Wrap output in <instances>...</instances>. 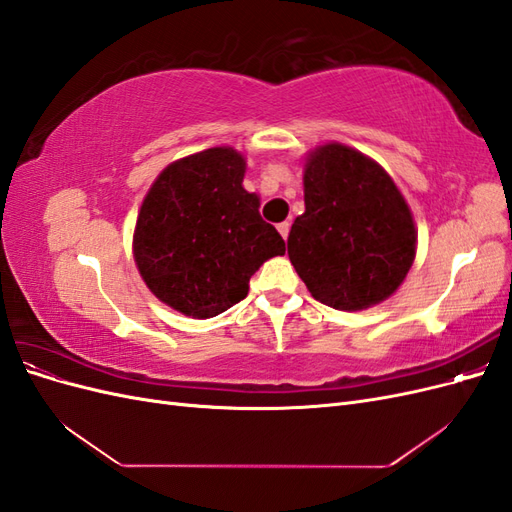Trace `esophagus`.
Masks as SVG:
<instances>
[{"label":"esophagus","instance_id":"obj_1","mask_svg":"<svg viewBox=\"0 0 512 512\" xmlns=\"http://www.w3.org/2000/svg\"><path fill=\"white\" fill-rule=\"evenodd\" d=\"M277 230H280V235H282L284 239H288V232H290V224H288V222H282V224H277Z\"/></svg>","mask_w":512,"mask_h":512}]
</instances>
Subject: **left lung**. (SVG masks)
<instances>
[{
  "mask_svg": "<svg viewBox=\"0 0 512 512\" xmlns=\"http://www.w3.org/2000/svg\"><path fill=\"white\" fill-rule=\"evenodd\" d=\"M303 192L288 256L312 297L346 312L389 299L416 254L412 213L389 173L361 151L329 143L309 153Z\"/></svg>",
  "mask_w": 512,
  "mask_h": 512,
  "instance_id": "obj_1",
  "label": "left lung"
}]
</instances>
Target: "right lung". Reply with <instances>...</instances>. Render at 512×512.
<instances>
[{"label": "right lung", "instance_id": "right-lung-1", "mask_svg": "<svg viewBox=\"0 0 512 512\" xmlns=\"http://www.w3.org/2000/svg\"><path fill=\"white\" fill-rule=\"evenodd\" d=\"M245 158L213 147L168 164L134 230V260L156 297L192 318H213L247 297L250 277L282 256L280 232L243 190Z\"/></svg>", "mask_w": 512, "mask_h": 512}]
</instances>
